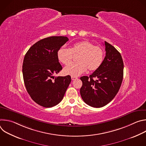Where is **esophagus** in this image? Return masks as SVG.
Instances as JSON below:
<instances>
[{
    "label": "esophagus",
    "instance_id": "esophagus-1",
    "mask_svg": "<svg viewBox=\"0 0 146 146\" xmlns=\"http://www.w3.org/2000/svg\"><path fill=\"white\" fill-rule=\"evenodd\" d=\"M71 78H72V80H76V79L77 78V77H74V76H72Z\"/></svg>",
    "mask_w": 146,
    "mask_h": 146
}]
</instances>
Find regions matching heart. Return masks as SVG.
Listing matches in <instances>:
<instances>
[{
  "mask_svg": "<svg viewBox=\"0 0 146 146\" xmlns=\"http://www.w3.org/2000/svg\"><path fill=\"white\" fill-rule=\"evenodd\" d=\"M104 51L100 46L88 41H82L74 44L70 49L61 47L57 52L59 60L64 65H68L74 56H78L77 63L70 64L64 69L66 75L77 77L89 71H95L99 68L104 59Z\"/></svg>",
  "mask_w": 146,
  "mask_h": 146,
  "instance_id": "b5f03b06",
  "label": "heart"
}]
</instances>
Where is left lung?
<instances>
[{
  "instance_id": "left-lung-1",
  "label": "left lung",
  "mask_w": 146,
  "mask_h": 146,
  "mask_svg": "<svg viewBox=\"0 0 146 146\" xmlns=\"http://www.w3.org/2000/svg\"><path fill=\"white\" fill-rule=\"evenodd\" d=\"M105 45L106 56L99 68L90 77H80L82 82L80 88L82 100L96 108L106 105L113 99L120 88L123 75L121 54L106 41Z\"/></svg>"
}]
</instances>
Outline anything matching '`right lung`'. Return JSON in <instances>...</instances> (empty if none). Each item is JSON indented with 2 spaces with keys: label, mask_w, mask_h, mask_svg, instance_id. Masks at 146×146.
<instances>
[{
  "label": "right lung",
  "mask_w": 146,
  "mask_h": 146,
  "mask_svg": "<svg viewBox=\"0 0 146 146\" xmlns=\"http://www.w3.org/2000/svg\"><path fill=\"white\" fill-rule=\"evenodd\" d=\"M69 38L51 36L38 41L26 53L23 65L24 84L31 98L38 105L51 108L63 99L71 77H54L62 67L57 52Z\"/></svg>",
  "instance_id": "add662e5"
}]
</instances>
